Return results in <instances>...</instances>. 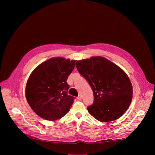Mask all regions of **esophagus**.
Here are the masks:
<instances>
[{"instance_id":"34e87169","label":"esophagus","mask_w":155,"mask_h":155,"mask_svg":"<svg viewBox=\"0 0 155 155\" xmlns=\"http://www.w3.org/2000/svg\"><path fill=\"white\" fill-rule=\"evenodd\" d=\"M77 99L78 100H81V96L79 95V96H78V97H77Z\"/></svg>"}]
</instances>
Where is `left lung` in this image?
<instances>
[{"mask_svg": "<svg viewBox=\"0 0 155 155\" xmlns=\"http://www.w3.org/2000/svg\"><path fill=\"white\" fill-rule=\"evenodd\" d=\"M76 66L93 91L94 101L87 107L90 114L101 122L120 118L133 98V86L127 74L101 56L77 61Z\"/></svg>", "mask_w": 155, "mask_h": 155, "instance_id": "obj_1", "label": "left lung"}]
</instances>
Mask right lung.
Masks as SVG:
<instances>
[{
  "mask_svg": "<svg viewBox=\"0 0 155 155\" xmlns=\"http://www.w3.org/2000/svg\"><path fill=\"white\" fill-rule=\"evenodd\" d=\"M76 61L52 58L41 63L31 73L26 86V100L42 118L54 121L69 112L74 97L68 95L67 80Z\"/></svg>",
  "mask_w": 155,
  "mask_h": 155,
  "instance_id": "1",
  "label": "right lung"
}]
</instances>
